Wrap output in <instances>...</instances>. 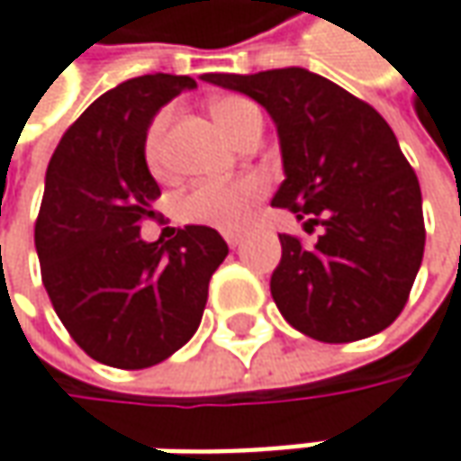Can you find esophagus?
I'll list each match as a JSON object with an SVG mask.
<instances>
[{"label": "esophagus", "mask_w": 461, "mask_h": 461, "mask_svg": "<svg viewBox=\"0 0 461 461\" xmlns=\"http://www.w3.org/2000/svg\"><path fill=\"white\" fill-rule=\"evenodd\" d=\"M224 240H227V245H230L231 250H234V248H240V245H242V234H227V237H224Z\"/></svg>", "instance_id": "1"}]
</instances>
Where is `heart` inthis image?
<instances>
[{
    "mask_svg": "<svg viewBox=\"0 0 461 461\" xmlns=\"http://www.w3.org/2000/svg\"><path fill=\"white\" fill-rule=\"evenodd\" d=\"M211 114L221 132L237 143V138L260 120V112L253 101L242 95H224L213 101ZM169 122V112H161L149 127L146 135V161L153 172H161V138ZM266 193V182L256 175L237 176L230 182H203L187 190L179 203H176V216L185 224H198V227H211L221 231H240L253 216V208Z\"/></svg>",
    "mask_w": 461,
    "mask_h": 461,
    "instance_id": "obj_1",
    "label": "heart"
}]
</instances>
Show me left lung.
<instances>
[{
	"label": "left lung",
	"instance_id": "obj_1",
	"mask_svg": "<svg viewBox=\"0 0 461 461\" xmlns=\"http://www.w3.org/2000/svg\"><path fill=\"white\" fill-rule=\"evenodd\" d=\"M203 80L268 112L285 167L271 205L323 227L315 245L279 234L271 294L286 323L326 344L392 326L422 263L425 224L418 176L386 120L303 68Z\"/></svg>",
	"mask_w": 461,
	"mask_h": 461
}]
</instances>
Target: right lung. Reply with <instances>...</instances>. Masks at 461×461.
<instances>
[{"label":"right lung","instance_id":"obj_1","mask_svg":"<svg viewBox=\"0 0 461 461\" xmlns=\"http://www.w3.org/2000/svg\"><path fill=\"white\" fill-rule=\"evenodd\" d=\"M187 75H140L98 95L54 150L36 221L43 286L69 337L104 366L150 367L201 326L208 282L230 248L187 224L146 242L140 221L161 195L146 164V135Z\"/></svg>","mask_w":461,"mask_h":461}]
</instances>
